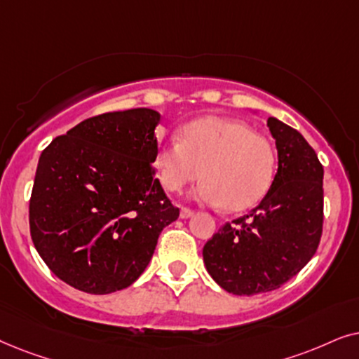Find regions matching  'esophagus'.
<instances>
[{
    "mask_svg": "<svg viewBox=\"0 0 359 359\" xmlns=\"http://www.w3.org/2000/svg\"><path fill=\"white\" fill-rule=\"evenodd\" d=\"M194 215V210H190V208H187V207H182L180 208V217L182 218H190Z\"/></svg>",
    "mask_w": 359,
    "mask_h": 359,
    "instance_id": "34e87169",
    "label": "esophagus"
}]
</instances>
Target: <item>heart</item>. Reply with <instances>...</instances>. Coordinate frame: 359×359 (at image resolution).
Returning <instances> with one entry per match:
<instances>
[{"label": "heart", "instance_id": "b5f03b06", "mask_svg": "<svg viewBox=\"0 0 359 359\" xmlns=\"http://www.w3.org/2000/svg\"><path fill=\"white\" fill-rule=\"evenodd\" d=\"M154 167L169 192H180L202 174L195 197L228 212H243L269 190L276 149L240 119L203 116L185 124L180 141L157 146Z\"/></svg>", "mask_w": 359, "mask_h": 359}]
</instances>
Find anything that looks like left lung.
I'll use <instances>...</instances> for the list:
<instances>
[{
  "mask_svg": "<svg viewBox=\"0 0 359 359\" xmlns=\"http://www.w3.org/2000/svg\"><path fill=\"white\" fill-rule=\"evenodd\" d=\"M267 126L279 159L269 192L203 246L208 274L235 295L279 289L312 259L322 238L323 165L297 130L277 118Z\"/></svg>",
  "mask_w": 359,
  "mask_h": 359,
  "instance_id": "left-lung-1",
  "label": "left lung"
}]
</instances>
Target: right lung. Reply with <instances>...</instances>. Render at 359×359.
<instances>
[{
	"label": "right lung",
	"mask_w": 359,
	"mask_h": 359,
	"mask_svg": "<svg viewBox=\"0 0 359 359\" xmlns=\"http://www.w3.org/2000/svg\"><path fill=\"white\" fill-rule=\"evenodd\" d=\"M149 108L79 123L42 151L29 202L31 238L42 261L72 287L103 295L126 289L179 218L154 177Z\"/></svg>",
	"instance_id": "add662e5"
}]
</instances>
